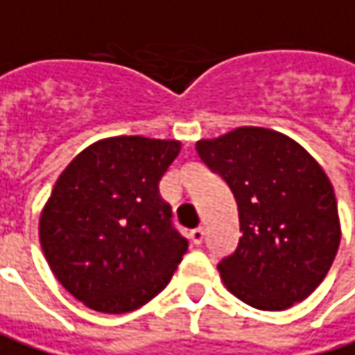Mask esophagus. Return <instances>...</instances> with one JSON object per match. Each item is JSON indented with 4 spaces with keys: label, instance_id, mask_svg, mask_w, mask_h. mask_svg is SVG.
<instances>
[{
    "label": "esophagus",
    "instance_id": "esophagus-1",
    "mask_svg": "<svg viewBox=\"0 0 355 355\" xmlns=\"http://www.w3.org/2000/svg\"><path fill=\"white\" fill-rule=\"evenodd\" d=\"M202 239H204V230H202V227H196V230L190 232V241H192L194 245H200Z\"/></svg>",
    "mask_w": 355,
    "mask_h": 355
}]
</instances>
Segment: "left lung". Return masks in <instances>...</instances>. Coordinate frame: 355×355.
<instances>
[{"instance_id": "left-lung-1", "label": "left lung", "mask_w": 355, "mask_h": 355, "mask_svg": "<svg viewBox=\"0 0 355 355\" xmlns=\"http://www.w3.org/2000/svg\"><path fill=\"white\" fill-rule=\"evenodd\" d=\"M196 151L238 204V250L218 265L227 291L259 311L306 299L330 271L342 236L322 166L285 133L251 125L196 141Z\"/></svg>"}]
</instances>
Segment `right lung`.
<instances>
[{"label": "right lung", "mask_w": 355, "mask_h": 355, "mask_svg": "<svg viewBox=\"0 0 355 355\" xmlns=\"http://www.w3.org/2000/svg\"><path fill=\"white\" fill-rule=\"evenodd\" d=\"M180 141L107 137L80 151L56 178L39 239L58 283L88 309L135 311L177 271L189 241L171 224L159 180Z\"/></svg>", "instance_id": "1"}]
</instances>
